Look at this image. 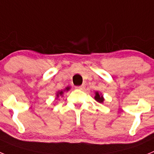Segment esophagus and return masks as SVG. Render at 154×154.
Masks as SVG:
<instances>
[{
  "label": "esophagus",
  "instance_id": "obj_1",
  "mask_svg": "<svg viewBox=\"0 0 154 154\" xmlns=\"http://www.w3.org/2000/svg\"><path fill=\"white\" fill-rule=\"evenodd\" d=\"M85 84H82V85H79V86H76V89H81V90H82V89H85Z\"/></svg>",
  "mask_w": 154,
  "mask_h": 154
}]
</instances>
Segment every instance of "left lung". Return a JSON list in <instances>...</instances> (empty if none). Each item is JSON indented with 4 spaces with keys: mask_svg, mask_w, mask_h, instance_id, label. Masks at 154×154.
I'll return each mask as SVG.
<instances>
[{
    "mask_svg": "<svg viewBox=\"0 0 154 154\" xmlns=\"http://www.w3.org/2000/svg\"><path fill=\"white\" fill-rule=\"evenodd\" d=\"M95 99L96 101L99 102V103H103L104 101V99H103V96L99 95V92H96V96H95Z\"/></svg>",
    "mask_w": 154,
    "mask_h": 154,
    "instance_id": "1",
    "label": "left lung"
}]
</instances>
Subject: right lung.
Returning a JSON list of instances; mask_svg holds the SVG:
<instances>
[{
    "instance_id": "right-lung-1",
    "label": "right lung",
    "mask_w": 154,
    "mask_h": 154,
    "mask_svg": "<svg viewBox=\"0 0 154 154\" xmlns=\"http://www.w3.org/2000/svg\"><path fill=\"white\" fill-rule=\"evenodd\" d=\"M69 89H70V88H69V87H67V88H66V89H65V90L68 91V90H69ZM62 94H63V92H62V91H61V92H58V93H57V97H58V96H62Z\"/></svg>"
}]
</instances>
